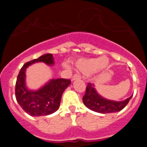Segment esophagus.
<instances>
[{"label": "esophagus", "mask_w": 147, "mask_h": 147, "mask_svg": "<svg viewBox=\"0 0 147 147\" xmlns=\"http://www.w3.org/2000/svg\"><path fill=\"white\" fill-rule=\"evenodd\" d=\"M80 78H81V75H80V74H74L73 76L72 80L74 81V80H78V79H80Z\"/></svg>", "instance_id": "1"}]
</instances>
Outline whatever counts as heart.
<instances>
[{
    "label": "heart",
    "mask_w": 147,
    "mask_h": 147,
    "mask_svg": "<svg viewBox=\"0 0 147 147\" xmlns=\"http://www.w3.org/2000/svg\"><path fill=\"white\" fill-rule=\"evenodd\" d=\"M110 63V60L107 57H102L101 58H88V59H80L76 62V67L78 69L83 73H90L93 70L102 71L107 68Z\"/></svg>",
    "instance_id": "1"
}]
</instances>
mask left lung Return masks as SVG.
<instances>
[{
  "label": "left lung",
  "instance_id": "left-lung-1",
  "mask_svg": "<svg viewBox=\"0 0 147 147\" xmlns=\"http://www.w3.org/2000/svg\"><path fill=\"white\" fill-rule=\"evenodd\" d=\"M132 96L122 102H115L104 98L97 93L93 85L88 83L82 101L84 105L90 110L100 113H111L119 112L126 107Z\"/></svg>",
  "mask_w": 147,
  "mask_h": 147
}]
</instances>
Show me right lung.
<instances>
[{
  "instance_id": "1",
  "label": "right lung",
  "mask_w": 147,
  "mask_h": 147,
  "mask_svg": "<svg viewBox=\"0 0 147 147\" xmlns=\"http://www.w3.org/2000/svg\"><path fill=\"white\" fill-rule=\"evenodd\" d=\"M38 62L51 65L54 64V57L51 54H46L25 63L18 74L15 85L17 102L32 116L48 115L57 111L59 107L62 93L71 84V80L67 79H57L49 81L37 91L28 90L25 85L26 68Z\"/></svg>"
}]
</instances>
